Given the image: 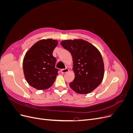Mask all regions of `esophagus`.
<instances>
[{"instance_id":"34e87169","label":"esophagus","mask_w":133,"mask_h":133,"mask_svg":"<svg viewBox=\"0 0 133 133\" xmlns=\"http://www.w3.org/2000/svg\"><path fill=\"white\" fill-rule=\"evenodd\" d=\"M69 69H68V68H65V69H61V70H60V71H61V73L64 74V73H67V72L69 71Z\"/></svg>"}]
</instances>
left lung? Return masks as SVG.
Listing matches in <instances>:
<instances>
[{"label":"left lung","instance_id":"8db88e82","mask_svg":"<svg viewBox=\"0 0 133 133\" xmlns=\"http://www.w3.org/2000/svg\"><path fill=\"white\" fill-rule=\"evenodd\" d=\"M60 44L73 58L75 78L70 83V87L80 94L92 92L102 83L104 75V62L99 50L83 39L64 40Z\"/></svg>","mask_w":133,"mask_h":133}]
</instances>
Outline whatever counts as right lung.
<instances>
[{
	"mask_svg": "<svg viewBox=\"0 0 133 133\" xmlns=\"http://www.w3.org/2000/svg\"><path fill=\"white\" fill-rule=\"evenodd\" d=\"M58 44L57 40L42 39L35 43L23 59V72L30 86L38 90L49 88L57 78L56 58L53 52Z\"/></svg>",
	"mask_w": 133,
	"mask_h": 133,
	"instance_id": "right-lung-1",
	"label": "right lung"
}]
</instances>
